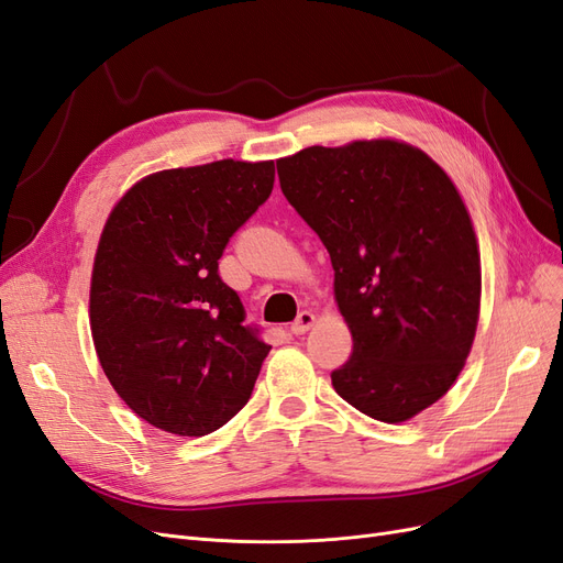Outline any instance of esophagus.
I'll list each match as a JSON object with an SVG mask.
<instances>
[{"instance_id": "1", "label": "esophagus", "mask_w": 563, "mask_h": 563, "mask_svg": "<svg viewBox=\"0 0 563 563\" xmlns=\"http://www.w3.org/2000/svg\"><path fill=\"white\" fill-rule=\"evenodd\" d=\"M313 322H316V316L311 311H301L297 316V320L289 324V332H292V334H303V332H308V330L313 328Z\"/></svg>"}]
</instances>
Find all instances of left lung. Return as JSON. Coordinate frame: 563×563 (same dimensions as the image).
Returning a JSON list of instances; mask_svg holds the SVG:
<instances>
[{"mask_svg": "<svg viewBox=\"0 0 563 563\" xmlns=\"http://www.w3.org/2000/svg\"><path fill=\"white\" fill-rule=\"evenodd\" d=\"M276 166L289 206L330 252L353 334L334 390L376 421L411 419L451 388L477 330L479 250L456 187L395 140L306 147Z\"/></svg>", "mask_w": 563, "mask_h": 563, "instance_id": "left-lung-1", "label": "left lung"}]
</instances>
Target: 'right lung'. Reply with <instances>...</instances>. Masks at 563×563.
<instances>
[{
    "instance_id": "obj_1",
    "label": "right lung",
    "mask_w": 563,
    "mask_h": 563,
    "mask_svg": "<svg viewBox=\"0 0 563 563\" xmlns=\"http://www.w3.org/2000/svg\"><path fill=\"white\" fill-rule=\"evenodd\" d=\"M274 179V161L163 170L125 194L102 229L90 280L96 353L154 428L203 438L250 400L271 346L245 324L220 257Z\"/></svg>"
}]
</instances>
